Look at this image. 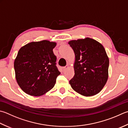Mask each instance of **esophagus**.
I'll use <instances>...</instances> for the list:
<instances>
[{"mask_svg": "<svg viewBox=\"0 0 128 128\" xmlns=\"http://www.w3.org/2000/svg\"><path fill=\"white\" fill-rule=\"evenodd\" d=\"M68 66H64L63 68H62V69H63V70L64 71H66V70L68 69Z\"/></svg>", "mask_w": 128, "mask_h": 128, "instance_id": "obj_1", "label": "esophagus"}]
</instances>
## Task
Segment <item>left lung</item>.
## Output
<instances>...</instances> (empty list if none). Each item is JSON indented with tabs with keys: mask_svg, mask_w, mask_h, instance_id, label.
I'll list each match as a JSON object with an SVG mask.
<instances>
[{
	"mask_svg": "<svg viewBox=\"0 0 128 128\" xmlns=\"http://www.w3.org/2000/svg\"><path fill=\"white\" fill-rule=\"evenodd\" d=\"M68 43L76 56L75 74L69 81L72 88L86 96L99 93L108 78L109 61L104 48L89 38L71 40Z\"/></svg>",
	"mask_w": 128,
	"mask_h": 128,
	"instance_id": "obj_1",
	"label": "left lung"
}]
</instances>
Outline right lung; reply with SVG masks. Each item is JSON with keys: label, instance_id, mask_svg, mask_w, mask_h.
I'll return each mask as SVG.
<instances>
[{"label": "right lung", "instance_id": "obj_1", "mask_svg": "<svg viewBox=\"0 0 128 128\" xmlns=\"http://www.w3.org/2000/svg\"><path fill=\"white\" fill-rule=\"evenodd\" d=\"M56 42H31L22 47L14 61L18 84L26 93L40 96L54 87L60 74L52 50Z\"/></svg>", "mask_w": 128, "mask_h": 128}]
</instances>
